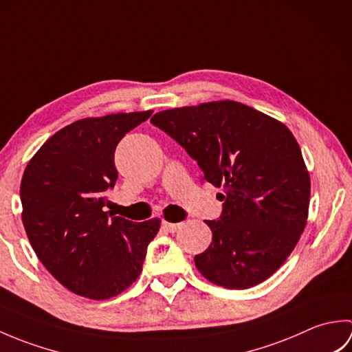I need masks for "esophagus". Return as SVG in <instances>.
<instances>
[{"label": "esophagus", "instance_id": "1", "mask_svg": "<svg viewBox=\"0 0 352 352\" xmlns=\"http://www.w3.org/2000/svg\"><path fill=\"white\" fill-rule=\"evenodd\" d=\"M182 227V223H172V222H166L163 221L162 223V228L164 231H168V233H175V231Z\"/></svg>", "mask_w": 352, "mask_h": 352}]
</instances>
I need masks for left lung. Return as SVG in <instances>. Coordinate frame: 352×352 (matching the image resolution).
<instances>
[{
  "mask_svg": "<svg viewBox=\"0 0 352 352\" xmlns=\"http://www.w3.org/2000/svg\"><path fill=\"white\" fill-rule=\"evenodd\" d=\"M153 125L198 163L204 180L222 186V213L206 221L212 243L195 256L208 281L248 289L269 278L305 228L310 177L286 125L236 101L159 111Z\"/></svg>",
  "mask_w": 352,
  "mask_h": 352,
  "instance_id": "1",
  "label": "left lung"
}]
</instances>
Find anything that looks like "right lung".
<instances>
[{"instance_id":"right-lung-1","label":"right lung","mask_w":352,"mask_h":352,"mask_svg":"<svg viewBox=\"0 0 352 352\" xmlns=\"http://www.w3.org/2000/svg\"><path fill=\"white\" fill-rule=\"evenodd\" d=\"M148 111L87 118L41 146L21 182L22 222L36 256L80 296L109 300L136 281L159 219L133 222L106 212L115 188V149Z\"/></svg>"}]
</instances>
